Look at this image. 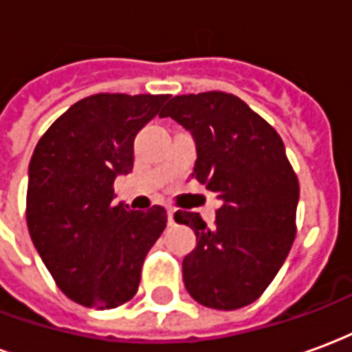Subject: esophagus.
I'll return each mask as SVG.
<instances>
[{
	"label": "esophagus",
	"instance_id": "34e87169",
	"mask_svg": "<svg viewBox=\"0 0 352 352\" xmlns=\"http://www.w3.org/2000/svg\"><path fill=\"white\" fill-rule=\"evenodd\" d=\"M173 214H175V209H173V207H168V221H169V224H173Z\"/></svg>",
	"mask_w": 352,
	"mask_h": 352
}]
</instances>
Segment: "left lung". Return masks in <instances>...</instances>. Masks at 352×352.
Returning a JSON list of instances; mask_svg holds the SVG:
<instances>
[{
    "label": "left lung",
    "mask_w": 352,
    "mask_h": 352,
    "mask_svg": "<svg viewBox=\"0 0 352 352\" xmlns=\"http://www.w3.org/2000/svg\"><path fill=\"white\" fill-rule=\"evenodd\" d=\"M160 116L190 131L192 177L221 199L214 226L198 213H175L196 232V249L183 260L184 287L211 309L245 307L277 275L296 236L300 186L283 139L234 94L175 96Z\"/></svg>",
    "instance_id": "8db88e82"
}]
</instances>
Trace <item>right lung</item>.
<instances>
[{
  "mask_svg": "<svg viewBox=\"0 0 352 352\" xmlns=\"http://www.w3.org/2000/svg\"><path fill=\"white\" fill-rule=\"evenodd\" d=\"M169 96L96 94L45 131L28 169L26 221L58 288L85 307L133 298L146 252L166 228L160 206H115L113 183L133 168V139Z\"/></svg>",
  "mask_w": 352,
  "mask_h": 352,
  "instance_id": "obj_1",
  "label": "right lung"
}]
</instances>
